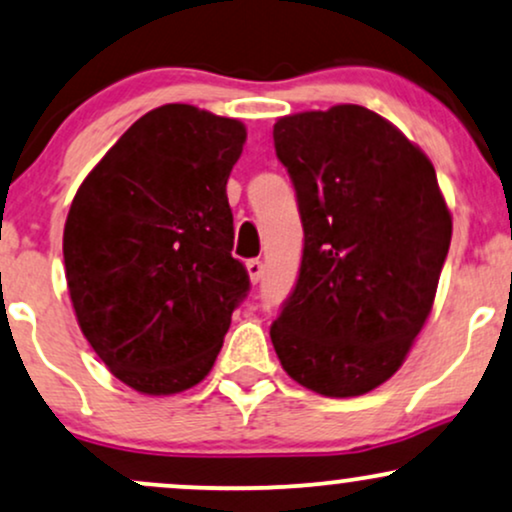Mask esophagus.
I'll return each mask as SVG.
<instances>
[{"instance_id": "obj_1", "label": "esophagus", "mask_w": 512, "mask_h": 512, "mask_svg": "<svg viewBox=\"0 0 512 512\" xmlns=\"http://www.w3.org/2000/svg\"><path fill=\"white\" fill-rule=\"evenodd\" d=\"M245 269H248V276H250L252 283H257L262 279L264 264L260 260H248V262H245Z\"/></svg>"}]
</instances>
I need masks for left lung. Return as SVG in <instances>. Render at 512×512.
I'll list each match as a JSON object with an SVG mask.
<instances>
[{
	"label": "left lung",
	"instance_id": "8db88e82",
	"mask_svg": "<svg viewBox=\"0 0 512 512\" xmlns=\"http://www.w3.org/2000/svg\"><path fill=\"white\" fill-rule=\"evenodd\" d=\"M274 147L305 245L269 336L300 386L362 396L398 372L432 312L451 212L429 157L357 104L281 116Z\"/></svg>",
	"mask_w": 512,
	"mask_h": 512
}]
</instances>
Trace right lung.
<instances>
[{
  "label": "right lung",
  "instance_id": "add662e5",
  "mask_svg": "<svg viewBox=\"0 0 512 512\" xmlns=\"http://www.w3.org/2000/svg\"><path fill=\"white\" fill-rule=\"evenodd\" d=\"M245 126L193 104L152 109L80 183L64 226L83 336L145 396L200 384L250 279L226 197Z\"/></svg>",
  "mask_w": 512,
  "mask_h": 512
}]
</instances>
